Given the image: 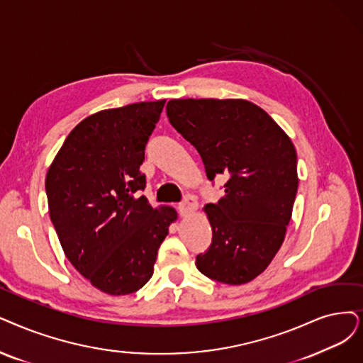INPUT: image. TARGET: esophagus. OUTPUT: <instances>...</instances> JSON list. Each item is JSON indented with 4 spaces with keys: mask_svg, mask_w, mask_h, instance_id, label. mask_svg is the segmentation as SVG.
Returning a JSON list of instances; mask_svg holds the SVG:
<instances>
[{
    "mask_svg": "<svg viewBox=\"0 0 363 363\" xmlns=\"http://www.w3.org/2000/svg\"><path fill=\"white\" fill-rule=\"evenodd\" d=\"M198 208V201L195 196L187 195L184 198V201L179 206V211L182 216H189L191 213H194Z\"/></svg>",
    "mask_w": 363,
    "mask_h": 363,
    "instance_id": "obj_1",
    "label": "esophagus"
}]
</instances>
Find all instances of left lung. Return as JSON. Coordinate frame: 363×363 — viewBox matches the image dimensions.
Returning a JSON list of instances; mask_svg holds the SVG:
<instances>
[{"instance_id":"left-lung-1","label":"left lung","mask_w":363,"mask_h":363,"mask_svg":"<svg viewBox=\"0 0 363 363\" xmlns=\"http://www.w3.org/2000/svg\"><path fill=\"white\" fill-rule=\"evenodd\" d=\"M167 114L201 155L207 177L229 179L220 201L202 208L213 240L196 268L225 284L255 280L280 250L292 217L299 182L292 140L247 99H171Z\"/></svg>"}]
</instances>
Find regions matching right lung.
I'll list each match as a JSON object with an SVG mask.
<instances>
[{
	"label": "right lung",
	"instance_id": "obj_1",
	"mask_svg": "<svg viewBox=\"0 0 363 363\" xmlns=\"http://www.w3.org/2000/svg\"><path fill=\"white\" fill-rule=\"evenodd\" d=\"M165 99L94 113L68 134L46 176L49 213L67 259L113 296L153 275L157 249L177 211L141 195L144 147Z\"/></svg>",
	"mask_w": 363,
	"mask_h": 363
}]
</instances>
